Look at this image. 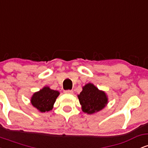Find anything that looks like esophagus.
Returning a JSON list of instances; mask_svg holds the SVG:
<instances>
[{"label":"esophagus","instance_id":"1","mask_svg":"<svg viewBox=\"0 0 148 148\" xmlns=\"http://www.w3.org/2000/svg\"><path fill=\"white\" fill-rule=\"evenodd\" d=\"M64 93H67V94H72L73 93V91L72 90H64Z\"/></svg>","mask_w":148,"mask_h":148}]
</instances>
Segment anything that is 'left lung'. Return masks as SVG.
<instances>
[{
	"mask_svg": "<svg viewBox=\"0 0 148 148\" xmlns=\"http://www.w3.org/2000/svg\"><path fill=\"white\" fill-rule=\"evenodd\" d=\"M81 109L88 114H93L102 110L108 103V97L105 92L99 90L92 84H86L78 95Z\"/></svg>",
	"mask_w": 148,
	"mask_h": 148,
	"instance_id": "left-lung-1",
	"label": "left lung"
}]
</instances>
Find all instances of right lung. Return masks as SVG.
Instances as JSON below:
<instances>
[{"label":"right lung","instance_id":"add662e5","mask_svg":"<svg viewBox=\"0 0 148 148\" xmlns=\"http://www.w3.org/2000/svg\"><path fill=\"white\" fill-rule=\"evenodd\" d=\"M59 95L60 92L58 90H54L48 86H45L40 91L34 93L30 99V102L39 111L45 113L52 110L54 103Z\"/></svg>","mask_w":148,"mask_h":148}]
</instances>
